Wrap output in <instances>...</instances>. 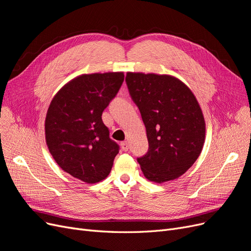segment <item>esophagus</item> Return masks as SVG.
I'll return each instance as SVG.
<instances>
[{
  "instance_id": "34e87169",
  "label": "esophagus",
  "mask_w": 251,
  "mask_h": 251,
  "mask_svg": "<svg viewBox=\"0 0 251 251\" xmlns=\"http://www.w3.org/2000/svg\"><path fill=\"white\" fill-rule=\"evenodd\" d=\"M120 147H121V149H123V151H127L128 150V143L126 141L120 142Z\"/></svg>"
}]
</instances>
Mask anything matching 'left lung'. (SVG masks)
<instances>
[{
	"label": "left lung",
	"mask_w": 251,
	"mask_h": 251,
	"mask_svg": "<svg viewBox=\"0 0 251 251\" xmlns=\"http://www.w3.org/2000/svg\"><path fill=\"white\" fill-rule=\"evenodd\" d=\"M126 82L147 128L148 153L137 158L146 178L177 179L195 163L205 139V121L195 95L171 75L127 72Z\"/></svg>",
	"instance_id": "1"
}]
</instances>
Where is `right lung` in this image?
Here are the masks:
<instances>
[{
	"instance_id": "add662e5",
	"label": "right lung",
	"mask_w": 251,
	"mask_h": 251,
	"mask_svg": "<svg viewBox=\"0 0 251 251\" xmlns=\"http://www.w3.org/2000/svg\"><path fill=\"white\" fill-rule=\"evenodd\" d=\"M124 79L123 72L83 74L53 97L45 121L46 142L56 163L72 177L96 183L110 174L119 146L110 138L101 115Z\"/></svg>"
}]
</instances>
